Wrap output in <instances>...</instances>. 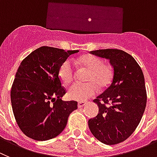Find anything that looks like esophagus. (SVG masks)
Instances as JSON below:
<instances>
[{
  "label": "esophagus",
  "instance_id": "esophagus-1",
  "mask_svg": "<svg viewBox=\"0 0 157 157\" xmlns=\"http://www.w3.org/2000/svg\"><path fill=\"white\" fill-rule=\"evenodd\" d=\"M85 105L86 103L84 102V101H79V102L77 103V106H78V108H82V107L84 106Z\"/></svg>",
  "mask_w": 157,
  "mask_h": 157
}]
</instances>
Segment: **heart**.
Listing matches in <instances>:
<instances>
[{
    "label": "heart",
    "mask_w": 157,
    "mask_h": 157,
    "mask_svg": "<svg viewBox=\"0 0 157 157\" xmlns=\"http://www.w3.org/2000/svg\"><path fill=\"white\" fill-rule=\"evenodd\" d=\"M77 63L81 67L88 70L84 84L77 83L68 90L70 98L76 101H85L98 92L101 87H107L112 81L113 70L108 63H102L100 58L93 55H84L77 59ZM59 77L65 85H69L75 78V70L72 62L69 59L63 62L59 66Z\"/></svg>",
    "instance_id": "heart-1"
}]
</instances>
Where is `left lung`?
<instances>
[{
	"mask_svg": "<svg viewBox=\"0 0 157 157\" xmlns=\"http://www.w3.org/2000/svg\"><path fill=\"white\" fill-rule=\"evenodd\" d=\"M90 53L109 59L113 69L109 87L94 102L98 113L88 121L89 129L98 141L116 145L125 141L142 120L147 101L143 73L131 55L119 49H101Z\"/></svg>",
	"mask_w": 157,
	"mask_h": 157,
	"instance_id": "left-lung-1",
	"label": "left lung"
}]
</instances>
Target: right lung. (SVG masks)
Masks as SVG:
<instances>
[{"label":"right lung","mask_w":157,"mask_h":157,"mask_svg":"<svg viewBox=\"0 0 157 157\" xmlns=\"http://www.w3.org/2000/svg\"><path fill=\"white\" fill-rule=\"evenodd\" d=\"M78 50L43 46L23 59L11 90L12 111L18 126L29 138L46 141L66 128L77 101L62 100L66 90L59 77L62 63Z\"/></svg>","instance_id":"add662e5"}]
</instances>
